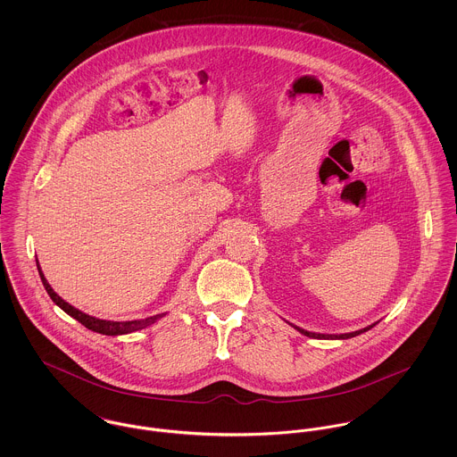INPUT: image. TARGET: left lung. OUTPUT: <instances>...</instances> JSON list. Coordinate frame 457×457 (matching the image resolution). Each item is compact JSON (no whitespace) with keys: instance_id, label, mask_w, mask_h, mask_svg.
I'll use <instances>...</instances> for the list:
<instances>
[{"instance_id":"obj_1","label":"left lung","mask_w":457,"mask_h":457,"mask_svg":"<svg viewBox=\"0 0 457 457\" xmlns=\"http://www.w3.org/2000/svg\"><path fill=\"white\" fill-rule=\"evenodd\" d=\"M373 326L364 327V328H361V330H355V332H346V334H315V332H308V330H304V328H299L297 327V330L299 332H303L304 336H310V337H319V339H322V337H327V339H348V337H353V336H359V334H362V332H366V330H370Z\"/></svg>"}]
</instances>
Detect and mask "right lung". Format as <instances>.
<instances>
[{
    "mask_svg": "<svg viewBox=\"0 0 457 457\" xmlns=\"http://www.w3.org/2000/svg\"><path fill=\"white\" fill-rule=\"evenodd\" d=\"M37 267H38V274H40V279L49 294V297L65 312L66 315H70L71 319H75L77 322H80L82 326L87 327L89 330H95V332H100V334H105V336H121V334H130L135 330H140V328H145L151 324H154L158 319H162L165 313L162 315H154V317H149V319H144V320H130V322H112V320H100V319H95L91 315H86L82 313L80 310L73 308L71 304H68L66 301H63L54 290L53 287L49 285V281L46 279L42 269H40V263L37 261Z\"/></svg>",
    "mask_w": 457,
    "mask_h": 457,
    "instance_id": "1",
    "label": "right lung"
}]
</instances>
